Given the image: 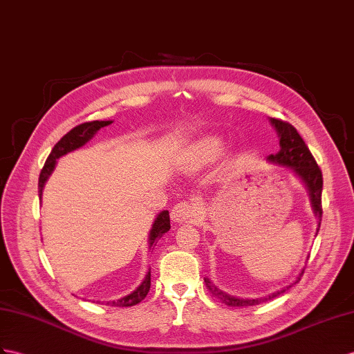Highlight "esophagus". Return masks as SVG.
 <instances>
[{
  "label": "esophagus",
  "mask_w": 354,
  "mask_h": 354,
  "mask_svg": "<svg viewBox=\"0 0 354 354\" xmlns=\"http://www.w3.org/2000/svg\"><path fill=\"white\" fill-rule=\"evenodd\" d=\"M171 220H175L178 223H184L194 218V216L198 215V207L197 205L192 203V202H179L174 206V209L170 212Z\"/></svg>",
  "instance_id": "esophagus-1"
}]
</instances>
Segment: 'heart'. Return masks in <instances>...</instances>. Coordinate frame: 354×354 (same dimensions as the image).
Segmentation results:
<instances>
[{
  "label": "heart",
  "mask_w": 354,
  "mask_h": 354,
  "mask_svg": "<svg viewBox=\"0 0 354 354\" xmlns=\"http://www.w3.org/2000/svg\"><path fill=\"white\" fill-rule=\"evenodd\" d=\"M224 152V145L221 139L211 136V138H205L198 142L193 152H192V161L197 167L209 165V162L218 160Z\"/></svg>",
  "instance_id": "heart-1"
}]
</instances>
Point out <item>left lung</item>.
Here are the masks:
<instances>
[{
	"instance_id": "obj_1",
	"label": "left lung",
	"mask_w": 354,
	"mask_h": 354,
	"mask_svg": "<svg viewBox=\"0 0 354 354\" xmlns=\"http://www.w3.org/2000/svg\"><path fill=\"white\" fill-rule=\"evenodd\" d=\"M270 124L275 127V130L278 133L279 151L277 153H272V156H269L268 160L272 161V162H275V165L290 167L299 178H301V180L308 188V193H310L314 214L319 216V229H320V221H322V214H323V207H322L323 175H322V170H320L319 165H317L315 158L313 157L311 151L308 149L304 139L301 138V134L297 133V130L295 129L292 124H288L286 121H281V120H275V118H270ZM317 232H319V230H317ZM302 275H304V270L295 279V283L278 290V292H275V293H270L269 296L257 297V299L233 297L227 293L221 292L220 288H216L207 278H205V283H206V287L209 288V292L215 297H218L220 301L225 305H229V306H252V305H259L261 302L269 301V299H274V297L279 296L281 293L287 292L290 287L301 281Z\"/></svg>"
}]
</instances>
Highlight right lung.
<instances>
[{"label":"right lung","mask_w":354,"mask_h":354,"mask_svg":"<svg viewBox=\"0 0 354 354\" xmlns=\"http://www.w3.org/2000/svg\"><path fill=\"white\" fill-rule=\"evenodd\" d=\"M112 124V121H91V122H84L75 129H71L66 136H62L59 139V142L53 147V149L50 151L49 157L44 162V166L40 171V178H39V196L41 197L43 193V187L46 184L48 178L50 176V174L55 169L57 165V160L62 156H66V153L75 151L80 147H84V145L94 138V134L100 130L103 129V127ZM170 229V216H169V211H161L156 221L152 224V229L149 233V247H152L153 242H157L162 234L166 232H169ZM151 288V272H148L147 277L142 281V284L134 290L133 293L127 295L121 299H118V301H112V302H107V305H112V306H133L136 304L142 302L145 297H147L148 292Z\"/></svg>","instance_id":"right-lung-1"}]
</instances>
